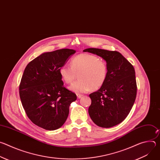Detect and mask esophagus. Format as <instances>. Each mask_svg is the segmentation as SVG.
Returning <instances> with one entry per match:
<instances>
[{
	"label": "esophagus",
	"mask_w": 160,
	"mask_h": 160,
	"mask_svg": "<svg viewBox=\"0 0 160 160\" xmlns=\"http://www.w3.org/2000/svg\"><path fill=\"white\" fill-rule=\"evenodd\" d=\"M77 98H78V99H80V98L83 96V95H82V94H77Z\"/></svg>",
	"instance_id": "1"
}]
</instances>
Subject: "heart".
Returning <instances> with one entry per match:
<instances>
[{
  "label": "heart",
  "mask_w": 160,
  "mask_h": 160,
  "mask_svg": "<svg viewBox=\"0 0 160 160\" xmlns=\"http://www.w3.org/2000/svg\"><path fill=\"white\" fill-rule=\"evenodd\" d=\"M70 66L63 65L59 69V75L66 83H72L78 76L79 80L69 88L75 93H84L90 90H97L106 82L108 77L106 62L90 54H81L72 59Z\"/></svg>",
  "instance_id": "obj_1"
}]
</instances>
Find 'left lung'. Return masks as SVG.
Instances as JSON below:
<instances>
[{
    "mask_svg": "<svg viewBox=\"0 0 160 160\" xmlns=\"http://www.w3.org/2000/svg\"><path fill=\"white\" fill-rule=\"evenodd\" d=\"M101 57L106 61L108 77L104 84L89 95L88 114L93 122L110 128L122 122L129 114L136 98L137 83L133 66L117 51L96 48L83 51Z\"/></svg>",
    "mask_w": 160,
    "mask_h": 160,
    "instance_id": "8db88e82",
    "label": "left lung"
}]
</instances>
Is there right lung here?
<instances>
[{
    "instance_id": "add662e5",
    "label": "right lung",
    "mask_w": 160,
    "mask_h": 160,
    "mask_svg": "<svg viewBox=\"0 0 160 160\" xmlns=\"http://www.w3.org/2000/svg\"><path fill=\"white\" fill-rule=\"evenodd\" d=\"M76 51L62 49L45 52L25 68L19 85V96L27 115L36 125L48 130L60 128L66 122L70 104L77 96L66 88L59 75Z\"/></svg>"
}]
</instances>
